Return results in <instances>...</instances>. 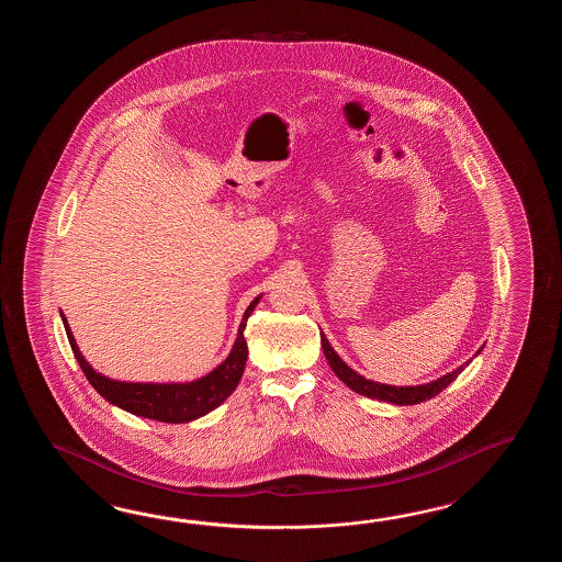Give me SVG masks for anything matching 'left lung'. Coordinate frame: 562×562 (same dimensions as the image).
<instances>
[{"label": "left lung", "instance_id": "left-lung-1", "mask_svg": "<svg viewBox=\"0 0 562 562\" xmlns=\"http://www.w3.org/2000/svg\"><path fill=\"white\" fill-rule=\"evenodd\" d=\"M322 347L329 368L334 370L335 375L341 382L346 383L349 390H353L356 394L366 395V397H373V400H380V402L395 404V406H414V404L426 402V400H430L434 395L440 394L450 383L454 382L458 373L464 371V368L470 366V361H472V359H468L460 368H456L454 371H450V373H446L442 378H438V380H434L430 383H422V385H390V383L373 382V380L359 375L358 371L351 370L346 361L337 356V351H335L331 344L327 341V337L323 334ZM482 347L477 349L476 356L482 351Z\"/></svg>", "mask_w": 562, "mask_h": 562}]
</instances>
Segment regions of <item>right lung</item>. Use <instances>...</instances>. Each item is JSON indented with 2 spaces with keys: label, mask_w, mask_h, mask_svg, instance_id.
<instances>
[{
  "label": "right lung",
  "mask_w": 562,
  "mask_h": 562,
  "mask_svg": "<svg viewBox=\"0 0 562 562\" xmlns=\"http://www.w3.org/2000/svg\"><path fill=\"white\" fill-rule=\"evenodd\" d=\"M261 297L263 295L252 299L251 305L245 311L239 325V334H237L235 346L231 349L227 359L203 378L184 383L119 382V380L102 375L86 361L80 347L74 339L68 319L64 317L61 311L60 315L68 341L72 347L74 358L78 359L80 368L85 371L86 380L92 383V387L98 394L102 395L112 406L126 409L134 416L167 422V424H184V422L203 418L209 412H213L239 385L245 363H247V356H249L247 341H245V325Z\"/></svg>",
  "instance_id": "1"
}]
</instances>
